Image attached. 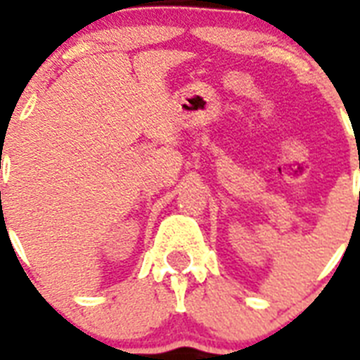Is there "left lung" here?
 I'll list each match as a JSON object with an SVG mask.
<instances>
[{
    "label": "left lung",
    "instance_id": "obj_1",
    "mask_svg": "<svg viewBox=\"0 0 360 360\" xmlns=\"http://www.w3.org/2000/svg\"><path fill=\"white\" fill-rule=\"evenodd\" d=\"M359 168H360V164H359Z\"/></svg>",
    "mask_w": 360,
    "mask_h": 360
}]
</instances>
